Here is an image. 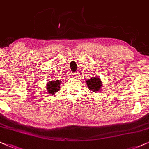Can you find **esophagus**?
Returning a JSON list of instances; mask_svg holds the SVG:
<instances>
[{
  "mask_svg": "<svg viewBox=\"0 0 149 149\" xmlns=\"http://www.w3.org/2000/svg\"><path fill=\"white\" fill-rule=\"evenodd\" d=\"M79 75V71H76V72H74V73H73V76H75V77H77Z\"/></svg>",
  "mask_w": 149,
  "mask_h": 149,
  "instance_id": "esophagus-1",
  "label": "esophagus"
}]
</instances>
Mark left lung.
<instances>
[{"instance_id":"obj_1","label":"left lung","mask_w":149,"mask_h":149,"mask_svg":"<svg viewBox=\"0 0 149 149\" xmlns=\"http://www.w3.org/2000/svg\"><path fill=\"white\" fill-rule=\"evenodd\" d=\"M86 84L91 91L96 92L100 90L102 83L100 79L98 78V77H93L90 80H86Z\"/></svg>"}]
</instances>
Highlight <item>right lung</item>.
Here are the masks:
<instances>
[{
  "mask_svg": "<svg viewBox=\"0 0 149 149\" xmlns=\"http://www.w3.org/2000/svg\"><path fill=\"white\" fill-rule=\"evenodd\" d=\"M60 80L50 81L47 84V90L50 94H54L57 91H59L60 88Z\"/></svg>",
  "mask_w": 149,
  "mask_h": 149,
  "instance_id": "1",
  "label": "right lung"
}]
</instances>
